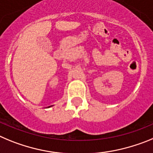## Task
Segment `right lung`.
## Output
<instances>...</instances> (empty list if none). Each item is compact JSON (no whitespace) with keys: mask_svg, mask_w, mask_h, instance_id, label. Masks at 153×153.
<instances>
[{"mask_svg":"<svg viewBox=\"0 0 153 153\" xmlns=\"http://www.w3.org/2000/svg\"><path fill=\"white\" fill-rule=\"evenodd\" d=\"M52 107V106H49V107Z\"/></svg>","mask_w":153,"mask_h":153,"instance_id":"add662e5","label":"right lung"}]
</instances>
